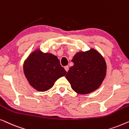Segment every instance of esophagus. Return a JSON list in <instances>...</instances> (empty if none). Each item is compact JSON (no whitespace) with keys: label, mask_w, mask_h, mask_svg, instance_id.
<instances>
[{"label":"esophagus","mask_w":129,"mask_h":129,"mask_svg":"<svg viewBox=\"0 0 129 129\" xmlns=\"http://www.w3.org/2000/svg\"><path fill=\"white\" fill-rule=\"evenodd\" d=\"M64 69L66 70V71L67 72H68V70H69V66H65V67H64Z\"/></svg>","instance_id":"34e87169"}]
</instances>
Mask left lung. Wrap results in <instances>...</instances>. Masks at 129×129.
Segmentation results:
<instances>
[{
    "mask_svg": "<svg viewBox=\"0 0 129 129\" xmlns=\"http://www.w3.org/2000/svg\"><path fill=\"white\" fill-rule=\"evenodd\" d=\"M66 78L72 89L80 94L96 90L101 85L106 74V63L101 54L94 49L79 52L72 60Z\"/></svg>",
    "mask_w": 129,
    "mask_h": 129,
    "instance_id": "8db88e82",
    "label": "left lung"
}]
</instances>
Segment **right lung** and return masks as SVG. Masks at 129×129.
Listing matches in <instances>:
<instances>
[{"mask_svg": "<svg viewBox=\"0 0 129 129\" xmlns=\"http://www.w3.org/2000/svg\"><path fill=\"white\" fill-rule=\"evenodd\" d=\"M23 72L30 85L39 91L48 90L66 74L57 56L39 49L28 56L24 62Z\"/></svg>", "mask_w": 129, "mask_h": 129, "instance_id": "right-lung-1", "label": "right lung"}]
</instances>
